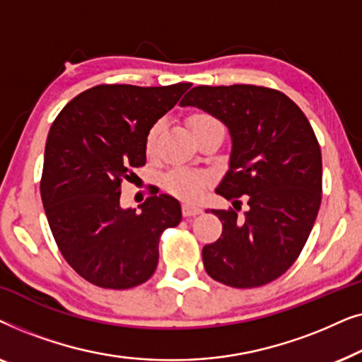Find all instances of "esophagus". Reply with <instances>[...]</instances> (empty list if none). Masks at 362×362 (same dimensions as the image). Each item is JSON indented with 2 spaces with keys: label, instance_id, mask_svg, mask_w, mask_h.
<instances>
[{
  "label": "esophagus",
  "instance_id": "1",
  "mask_svg": "<svg viewBox=\"0 0 362 362\" xmlns=\"http://www.w3.org/2000/svg\"><path fill=\"white\" fill-rule=\"evenodd\" d=\"M202 209L199 206H192V204H182V216L185 217H194L197 214H201Z\"/></svg>",
  "mask_w": 362,
  "mask_h": 362
}]
</instances>
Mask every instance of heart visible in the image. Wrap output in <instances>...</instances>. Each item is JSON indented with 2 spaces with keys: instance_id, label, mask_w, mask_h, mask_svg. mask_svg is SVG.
I'll return each mask as SVG.
<instances>
[{
  "instance_id": "b5f03b06",
  "label": "heart",
  "mask_w": 362,
  "mask_h": 362,
  "mask_svg": "<svg viewBox=\"0 0 362 362\" xmlns=\"http://www.w3.org/2000/svg\"><path fill=\"white\" fill-rule=\"evenodd\" d=\"M187 122H189V127L192 133H194V136H197L202 132L209 130L212 127L221 125L214 117L204 112L192 113ZM160 132H161V122H156L155 125L148 130L146 138H145V148L148 155H151V153L155 151ZM206 181H207L206 176L201 175V173L186 170V168H175V170H171L165 176L163 185H165L166 191L171 192V194L181 197V199L194 201L201 196V192L206 186Z\"/></svg>"
}]
</instances>
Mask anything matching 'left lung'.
Segmentation results:
<instances>
[{"label":"left lung","mask_w":362,"mask_h":362,"mask_svg":"<svg viewBox=\"0 0 362 362\" xmlns=\"http://www.w3.org/2000/svg\"><path fill=\"white\" fill-rule=\"evenodd\" d=\"M229 128V171L216 192L234 209H211L222 234L202 249L211 279L234 288L270 284L293 265L321 204V150L308 118L275 88L199 86L181 100ZM242 195L247 211L239 216Z\"/></svg>","instance_id":"8db88e82"}]
</instances>
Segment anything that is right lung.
<instances>
[{"label": "right lung", "instance_id": "add662e5", "mask_svg": "<svg viewBox=\"0 0 362 362\" xmlns=\"http://www.w3.org/2000/svg\"><path fill=\"white\" fill-rule=\"evenodd\" d=\"M189 82L166 87L103 83L78 93L49 130L41 199L67 264L110 290L145 284L158 265L160 235L181 222L170 194L150 196L141 211L120 206L122 182L145 166V138Z\"/></svg>", "mask_w": 362, "mask_h": 362}]
</instances>
